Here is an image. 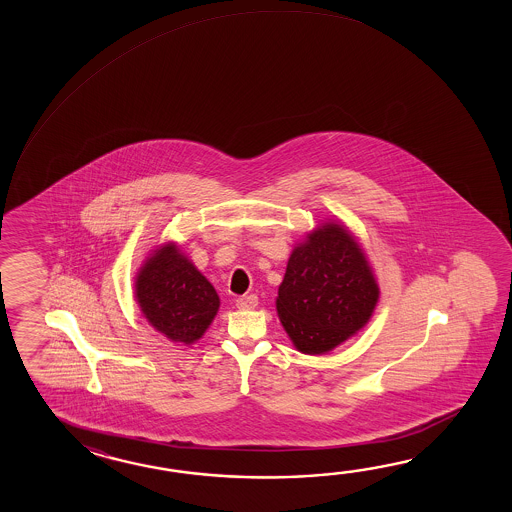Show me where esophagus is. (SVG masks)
<instances>
[{
    "instance_id": "34e87169",
    "label": "esophagus",
    "mask_w": 512,
    "mask_h": 512,
    "mask_svg": "<svg viewBox=\"0 0 512 512\" xmlns=\"http://www.w3.org/2000/svg\"><path fill=\"white\" fill-rule=\"evenodd\" d=\"M236 305H238V309H243V311L254 309V307L258 305V296H256V294H245V296H240V298L236 300Z\"/></svg>"
}]
</instances>
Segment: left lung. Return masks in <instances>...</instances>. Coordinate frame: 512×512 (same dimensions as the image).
<instances>
[{"instance_id":"left-lung-1","label":"left lung","mask_w":512,"mask_h":512,"mask_svg":"<svg viewBox=\"0 0 512 512\" xmlns=\"http://www.w3.org/2000/svg\"><path fill=\"white\" fill-rule=\"evenodd\" d=\"M377 302L379 285L355 236L326 221L291 252L276 311L294 348L324 355L357 335Z\"/></svg>"}]
</instances>
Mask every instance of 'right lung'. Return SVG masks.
Here are the masks:
<instances>
[{
  "instance_id": "1",
  "label": "right lung",
  "mask_w": 512,
  "mask_h": 512,
  "mask_svg": "<svg viewBox=\"0 0 512 512\" xmlns=\"http://www.w3.org/2000/svg\"><path fill=\"white\" fill-rule=\"evenodd\" d=\"M142 315L172 342L194 344L218 315L219 296L175 243H164L142 263L135 278Z\"/></svg>"
}]
</instances>
